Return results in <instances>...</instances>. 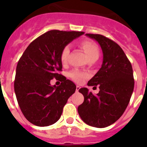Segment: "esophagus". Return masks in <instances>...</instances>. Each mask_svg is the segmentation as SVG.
I'll use <instances>...</instances> for the list:
<instances>
[{
	"mask_svg": "<svg viewBox=\"0 0 147 147\" xmlns=\"http://www.w3.org/2000/svg\"><path fill=\"white\" fill-rule=\"evenodd\" d=\"M80 87L79 86V85H76V92H79V90H80Z\"/></svg>",
	"mask_w": 147,
	"mask_h": 147,
	"instance_id": "1",
	"label": "esophagus"
}]
</instances>
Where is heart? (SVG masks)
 Returning <instances> with one entry per match:
<instances>
[{
	"mask_svg": "<svg viewBox=\"0 0 147 147\" xmlns=\"http://www.w3.org/2000/svg\"><path fill=\"white\" fill-rule=\"evenodd\" d=\"M80 46L85 52L88 59L94 57H98L99 49L95 42L90 41V40H82L80 42ZM69 53L70 49L68 46H65L62 49L60 54V60L62 64H65L67 62ZM69 76L76 82H82L85 79H87L88 77V74L86 73L81 72L80 71H73L69 73Z\"/></svg>",
	"mask_w": 147,
	"mask_h": 147,
	"instance_id": "1",
	"label": "heart"
}]
</instances>
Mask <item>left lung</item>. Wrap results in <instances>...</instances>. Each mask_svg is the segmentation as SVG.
<instances>
[{
	"mask_svg": "<svg viewBox=\"0 0 147 147\" xmlns=\"http://www.w3.org/2000/svg\"><path fill=\"white\" fill-rule=\"evenodd\" d=\"M96 40L102 48L103 62L99 71L88 83L98 85L99 92L93 95L88 88H80L84 102L78 107V113L85 123L104 128L115 123L129 104L134 89L132 65L124 51L116 42L101 34H86Z\"/></svg>",
	"mask_w": 147,
	"mask_h": 147,
	"instance_id": "1",
	"label": "left lung"
}]
</instances>
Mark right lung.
Here are the masks:
<instances>
[{
    "label": "right lung",
    "instance_id": "1",
    "mask_svg": "<svg viewBox=\"0 0 147 147\" xmlns=\"http://www.w3.org/2000/svg\"><path fill=\"white\" fill-rule=\"evenodd\" d=\"M83 32L51 30L33 40L17 65L15 95L26 119L39 127L57 121L67 99L76 90L73 82L59 74L62 65V49ZM55 78L63 82L60 86L50 85Z\"/></svg>",
    "mask_w": 147,
    "mask_h": 147
}]
</instances>
